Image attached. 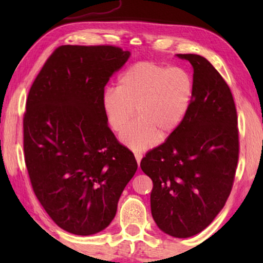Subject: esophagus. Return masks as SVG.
Returning <instances> with one entry per match:
<instances>
[{
  "mask_svg": "<svg viewBox=\"0 0 263 263\" xmlns=\"http://www.w3.org/2000/svg\"><path fill=\"white\" fill-rule=\"evenodd\" d=\"M135 158L137 160L138 164H140V161H141V159H142V154L140 152H135Z\"/></svg>",
  "mask_w": 263,
  "mask_h": 263,
  "instance_id": "1",
  "label": "esophagus"
}]
</instances>
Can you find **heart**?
I'll use <instances>...</instances> for the list:
<instances>
[{"instance_id": "b5f03b06", "label": "heart", "mask_w": 263, "mask_h": 263, "mask_svg": "<svg viewBox=\"0 0 263 263\" xmlns=\"http://www.w3.org/2000/svg\"><path fill=\"white\" fill-rule=\"evenodd\" d=\"M194 100V79L182 67L153 61H139L119 75L117 87L106 88L101 106L114 132H122L134 114L136 121L121 135L133 151L157 144L160 135L168 137L180 127Z\"/></svg>"}]
</instances>
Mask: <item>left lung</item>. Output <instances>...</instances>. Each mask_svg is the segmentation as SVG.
Masks as SVG:
<instances>
[{
    "instance_id": "8db88e82",
    "label": "left lung",
    "mask_w": 263,
    "mask_h": 263,
    "mask_svg": "<svg viewBox=\"0 0 263 263\" xmlns=\"http://www.w3.org/2000/svg\"><path fill=\"white\" fill-rule=\"evenodd\" d=\"M194 68V100L180 127L142 158L153 181L151 211L159 229L189 238L208 228L228 201L239 159L231 89L198 54H177Z\"/></svg>"
}]
</instances>
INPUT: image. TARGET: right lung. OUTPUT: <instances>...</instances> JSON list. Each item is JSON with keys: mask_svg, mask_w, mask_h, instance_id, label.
I'll use <instances>...</instances> for the list:
<instances>
[{"mask_svg": "<svg viewBox=\"0 0 263 263\" xmlns=\"http://www.w3.org/2000/svg\"><path fill=\"white\" fill-rule=\"evenodd\" d=\"M130 52L111 45H62L30 88L23 118L31 185L52 220L69 233L109 226L138 164L108 126L104 87Z\"/></svg>", "mask_w": 263, "mask_h": 263, "instance_id": "obj_1", "label": "right lung"}]
</instances>
